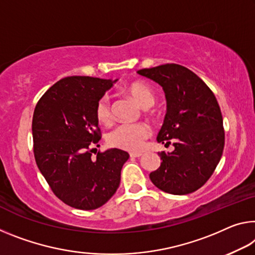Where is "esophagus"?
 I'll return each mask as SVG.
<instances>
[{"mask_svg":"<svg viewBox=\"0 0 255 255\" xmlns=\"http://www.w3.org/2000/svg\"><path fill=\"white\" fill-rule=\"evenodd\" d=\"M129 155H130V157H139V156L143 155V153H140V152H131Z\"/></svg>","mask_w":255,"mask_h":255,"instance_id":"34e87169","label":"esophagus"}]
</instances>
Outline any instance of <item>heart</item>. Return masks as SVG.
<instances>
[{"label":"heart","instance_id":"heart-1","mask_svg":"<svg viewBox=\"0 0 255 255\" xmlns=\"http://www.w3.org/2000/svg\"><path fill=\"white\" fill-rule=\"evenodd\" d=\"M126 91L140 107L148 109L154 106L155 95L153 91L142 83L128 85ZM95 116L100 124L110 125L112 123V107L110 99L103 96L95 107ZM151 135V129L145 124H123L108 135V144L112 147L137 152L142 149L145 140Z\"/></svg>","mask_w":255,"mask_h":255}]
</instances>
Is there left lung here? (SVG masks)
Listing matches in <instances>:
<instances>
[{
    "mask_svg": "<svg viewBox=\"0 0 255 255\" xmlns=\"http://www.w3.org/2000/svg\"><path fill=\"white\" fill-rule=\"evenodd\" d=\"M137 74L162 86L167 113L156 140L175 149L159 153V169L149 173L157 188L185 195L202 187L217 168L225 146L220 107L215 94L199 76L176 63H167Z\"/></svg>",
    "mask_w": 255,
    "mask_h": 255,
    "instance_id": "obj_1",
    "label": "left lung"
}]
</instances>
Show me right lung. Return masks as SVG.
<instances>
[{
  "instance_id": "right-lung-1",
  "label": "right lung",
  "mask_w": 255,
  "mask_h": 255,
  "mask_svg": "<svg viewBox=\"0 0 255 255\" xmlns=\"http://www.w3.org/2000/svg\"><path fill=\"white\" fill-rule=\"evenodd\" d=\"M117 80L66 77L36 104L31 125L36 164L55 196L75 209L106 204L118 189L129 159L119 148L92 155V146L101 139L96 103Z\"/></svg>"
}]
</instances>
